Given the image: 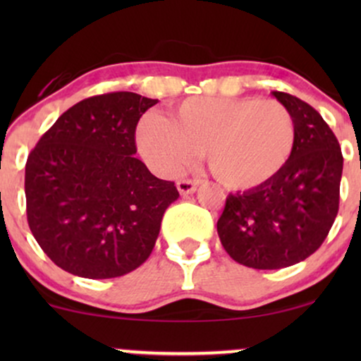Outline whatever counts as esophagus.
<instances>
[{
    "label": "esophagus",
    "instance_id": "esophagus-1",
    "mask_svg": "<svg viewBox=\"0 0 361 361\" xmlns=\"http://www.w3.org/2000/svg\"><path fill=\"white\" fill-rule=\"evenodd\" d=\"M197 185H198L197 180H188V178H186V180L176 181V188H178V192H180L181 195L193 193L195 190H197Z\"/></svg>",
    "mask_w": 361,
    "mask_h": 361
}]
</instances>
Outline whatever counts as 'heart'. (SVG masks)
<instances>
[{
	"instance_id": "obj_1",
	"label": "heart",
	"mask_w": 361,
	"mask_h": 361,
	"mask_svg": "<svg viewBox=\"0 0 361 361\" xmlns=\"http://www.w3.org/2000/svg\"><path fill=\"white\" fill-rule=\"evenodd\" d=\"M137 144L163 175H178L205 152L219 183L251 190L287 166L295 151L297 126L292 111L275 100L192 97L173 106L168 120L144 117Z\"/></svg>"
}]
</instances>
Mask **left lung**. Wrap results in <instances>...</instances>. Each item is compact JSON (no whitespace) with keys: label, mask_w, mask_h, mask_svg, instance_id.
I'll return each mask as SVG.
<instances>
[{"label":"left lung","mask_w":361,"mask_h":361,"mask_svg":"<svg viewBox=\"0 0 361 361\" xmlns=\"http://www.w3.org/2000/svg\"><path fill=\"white\" fill-rule=\"evenodd\" d=\"M292 111L297 144L268 183L231 193L217 221L227 255L256 270L292 267L316 252L339 209L343 154L324 118L300 98L273 91Z\"/></svg>","instance_id":"left-lung-1"}]
</instances>
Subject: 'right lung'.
<instances>
[{"instance_id":"obj_1","label":"right lung","mask_w":361,"mask_h":361,"mask_svg":"<svg viewBox=\"0 0 361 361\" xmlns=\"http://www.w3.org/2000/svg\"><path fill=\"white\" fill-rule=\"evenodd\" d=\"M157 100L130 91L97 94L66 110L25 164L27 221L57 267L82 279L135 270L180 197L134 154L135 127Z\"/></svg>"}]
</instances>
